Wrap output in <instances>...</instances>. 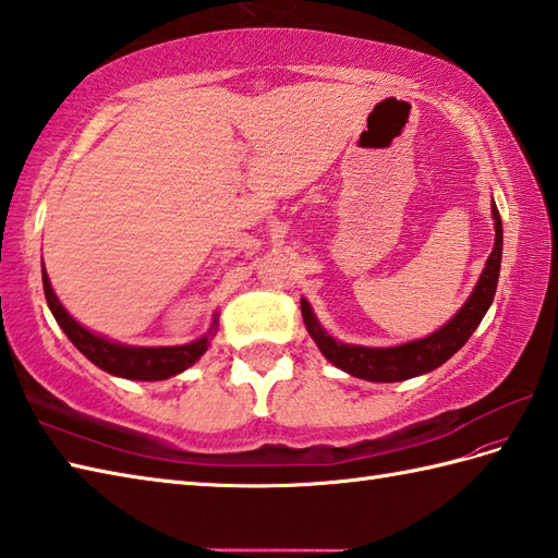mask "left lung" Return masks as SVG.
<instances>
[{"instance_id":"1","label":"left lung","mask_w":558,"mask_h":558,"mask_svg":"<svg viewBox=\"0 0 558 558\" xmlns=\"http://www.w3.org/2000/svg\"><path fill=\"white\" fill-rule=\"evenodd\" d=\"M492 218H495V250H492L481 280H477L469 302L461 306L459 314L451 318L447 326L433 332L430 338L416 340L401 347H387V349H373V347H354L335 342L326 330H320L318 320L311 311L308 302L302 300V316L306 323V330L311 338L316 340L318 349L330 364L347 371L349 375L371 383H399L416 378L421 373L435 371L442 366L449 356H454L459 349L469 342L475 328L481 326L483 316L495 300L497 282H499V268H501V218L497 211V204L492 202Z\"/></svg>"}]
</instances>
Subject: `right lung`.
Returning <instances> with one entry per match:
<instances>
[{
	"label": "right lung",
	"instance_id": "add662e5",
	"mask_svg": "<svg viewBox=\"0 0 558 558\" xmlns=\"http://www.w3.org/2000/svg\"><path fill=\"white\" fill-rule=\"evenodd\" d=\"M43 284H45V296L47 304L54 314L61 330L66 332V338L81 349V352L93 361L95 366L107 371L111 375H119V378L128 380H166L171 375H178L180 371L190 368L194 361H197L206 347H209V338H202L192 344L183 347H123L113 344L104 338H97L89 330H85L81 323H75L69 311L61 306L57 300L54 290H51L49 278L43 266Z\"/></svg>",
	"mask_w": 558,
	"mask_h": 558
}]
</instances>
